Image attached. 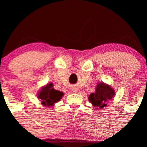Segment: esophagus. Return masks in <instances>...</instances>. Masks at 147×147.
I'll return each instance as SVG.
<instances>
[{
	"label": "esophagus",
	"mask_w": 147,
	"mask_h": 147,
	"mask_svg": "<svg viewBox=\"0 0 147 147\" xmlns=\"http://www.w3.org/2000/svg\"><path fill=\"white\" fill-rule=\"evenodd\" d=\"M72 91H73V92H77V90H76V88H73V89H72Z\"/></svg>",
	"instance_id": "esophagus-1"
}]
</instances>
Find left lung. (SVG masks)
Masks as SVG:
<instances>
[{
  "label": "left lung",
  "instance_id": "1",
  "mask_svg": "<svg viewBox=\"0 0 147 147\" xmlns=\"http://www.w3.org/2000/svg\"><path fill=\"white\" fill-rule=\"evenodd\" d=\"M115 94V90L111 86L100 82L97 85L95 92L89 95L88 99L93 106L102 109L107 107L108 102L112 100Z\"/></svg>",
  "mask_w": 147,
  "mask_h": 147
}]
</instances>
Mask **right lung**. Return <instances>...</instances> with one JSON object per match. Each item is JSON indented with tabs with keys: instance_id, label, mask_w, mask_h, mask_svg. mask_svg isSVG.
Segmentation results:
<instances>
[{
	"instance_id": "right-lung-1",
	"label": "right lung",
	"mask_w": 147,
	"mask_h": 147,
	"mask_svg": "<svg viewBox=\"0 0 147 147\" xmlns=\"http://www.w3.org/2000/svg\"><path fill=\"white\" fill-rule=\"evenodd\" d=\"M52 83L47 84L45 87H42L38 97L41 100V104L45 107L53 106L55 103L60 101L63 96V92L53 88Z\"/></svg>"
}]
</instances>
